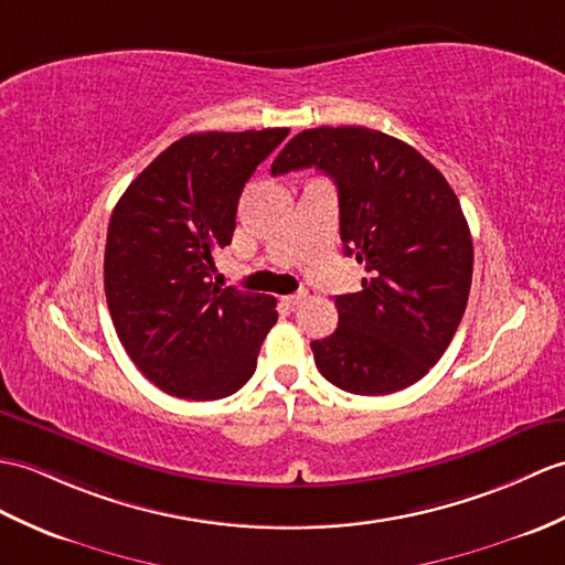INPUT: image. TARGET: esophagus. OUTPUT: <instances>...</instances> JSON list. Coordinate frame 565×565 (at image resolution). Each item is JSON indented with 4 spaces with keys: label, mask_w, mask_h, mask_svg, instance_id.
<instances>
[{
    "label": "esophagus",
    "mask_w": 565,
    "mask_h": 565,
    "mask_svg": "<svg viewBox=\"0 0 565 565\" xmlns=\"http://www.w3.org/2000/svg\"><path fill=\"white\" fill-rule=\"evenodd\" d=\"M308 298V294L306 291H298V294H291V296H286L284 300H286V306H298V303H303V300Z\"/></svg>",
    "instance_id": "esophagus-1"
}]
</instances>
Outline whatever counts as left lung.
<instances>
[{
    "label": "left lung",
    "instance_id": "left-lung-1",
    "mask_svg": "<svg viewBox=\"0 0 565 565\" xmlns=\"http://www.w3.org/2000/svg\"><path fill=\"white\" fill-rule=\"evenodd\" d=\"M300 168L334 180L344 253L369 271L359 294L334 298L339 327L310 344L315 363L353 395L414 385L450 347L467 308L475 247L460 200L436 166L377 129H306L271 175Z\"/></svg>",
    "mask_w": 565,
    "mask_h": 565
}]
</instances>
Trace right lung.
<instances>
[{
	"label": "right lung",
	"instance_id": "add662e5",
	"mask_svg": "<svg viewBox=\"0 0 565 565\" xmlns=\"http://www.w3.org/2000/svg\"><path fill=\"white\" fill-rule=\"evenodd\" d=\"M286 135L182 137L113 209L103 265L110 318L129 359L168 395L228 397L257 369L277 298L214 284V253L231 245L245 182Z\"/></svg>",
	"mask_w": 565,
	"mask_h": 565
}]
</instances>
